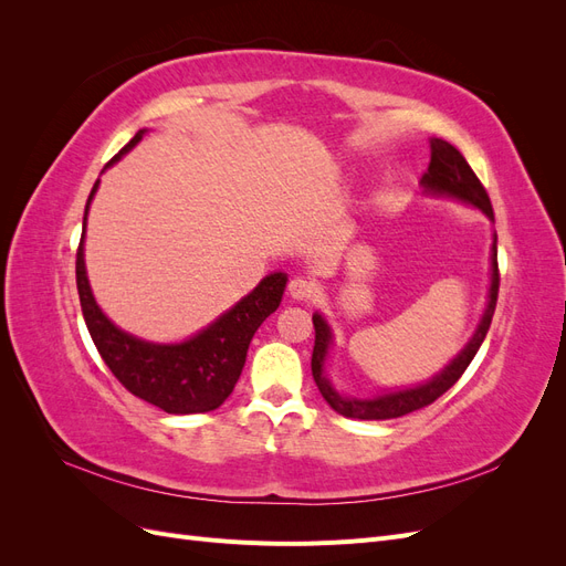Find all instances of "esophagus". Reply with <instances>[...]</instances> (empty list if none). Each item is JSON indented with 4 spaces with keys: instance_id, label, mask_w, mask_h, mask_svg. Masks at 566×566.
Returning a JSON list of instances; mask_svg holds the SVG:
<instances>
[{
    "instance_id": "1",
    "label": "esophagus",
    "mask_w": 566,
    "mask_h": 566,
    "mask_svg": "<svg viewBox=\"0 0 566 566\" xmlns=\"http://www.w3.org/2000/svg\"><path fill=\"white\" fill-rule=\"evenodd\" d=\"M287 293L293 300H312V297H316V283L310 281V279H304V276H297V279L290 281Z\"/></svg>"
}]
</instances>
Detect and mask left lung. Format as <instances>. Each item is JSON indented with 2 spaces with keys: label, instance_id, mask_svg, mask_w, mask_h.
I'll return each instance as SVG.
<instances>
[{
  "label": "left lung",
  "instance_id": "8db88e82",
  "mask_svg": "<svg viewBox=\"0 0 566 566\" xmlns=\"http://www.w3.org/2000/svg\"><path fill=\"white\" fill-rule=\"evenodd\" d=\"M430 148H432L430 167H427V172L420 179L424 193L449 196V198H458L462 202H470V205H474V208L482 210L489 219H493V208H491L486 188L482 186V181L476 179V175L472 172V167L468 165V160L462 158V153L455 146H451L449 142H443V139H432ZM499 285H501L499 248H495V241H493L489 304H486V312H484L482 321H479V325H476L472 339L468 342V347L462 349L439 375H434L430 382L410 387V389L380 394V397H373V399L339 397V394L333 389L331 380L325 378L323 364H325V356H328L333 333L328 328V323H325V318L321 314H314L312 321H314L316 339H314V354H312V375H314V382L321 391V397L328 401L331 408L337 410L339 416L356 418V420L401 418L406 413H413V410H420L424 406L434 403L443 391H449L460 380V375L468 370L474 354L479 352V347H482V342L489 333L493 312H495V302H499Z\"/></svg>",
  "mask_w": 566,
  "mask_h": 566
}]
</instances>
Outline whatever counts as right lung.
I'll use <instances>...</instances> for the list:
<instances>
[{"mask_svg": "<svg viewBox=\"0 0 566 566\" xmlns=\"http://www.w3.org/2000/svg\"><path fill=\"white\" fill-rule=\"evenodd\" d=\"M144 132L146 129L136 132L134 139L111 163H117L139 144ZM96 188L98 181L92 188L87 208H84V227H87L90 202ZM82 248L84 231L75 262L82 316L101 358H104L115 378L123 382V387L132 391L134 397L175 416L208 413V410L224 403L238 378H241L252 335L266 316L279 310L287 283L285 273H271L250 295H245L227 314H221L191 339L179 342V345H153V342L119 331L98 310L87 281V269H84Z\"/></svg>", "mask_w": 566, "mask_h": 566, "instance_id": "add662e5", "label": "right lung"}]
</instances>
